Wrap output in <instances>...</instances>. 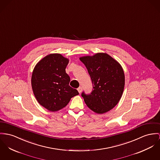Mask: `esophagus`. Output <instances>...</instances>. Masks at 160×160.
<instances>
[{
	"instance_id": "1",
	"label": "esophagus",
	"mask_w": 160,
	"mask_h": 160,
	"mask_svg": "<svg viewBox=\"0 0 160 160\" xmlns=\"http://www.w3.org/2000/svg\"><path fill=\"white\" fill-rule=\"evenodd\" d=\"M77 90H78V91L79 93H81V92L82 91V87H79V88L77 89Z\"/></svg>"
}]
</instances>
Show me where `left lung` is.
<instances>
[{
  "instance_id": "8db88e82",
  "label": "left lung",
  "mask_w": 160,
  "mask_h": 160,
  "mask_svg": "<svg viewBox=\"0 0 160 160\" xmlns=\"http://www.w3.org/2000/svg\"><path fill=\"white\" fill-rule=\"evenodd\" d=\"M79 59L85 65L94 86L89 95L84 92L82 94L87 107L98 114L112 110L123 94L125 75L122 66L103 52L83 56Z\"/></svg>"
}]
</instances>
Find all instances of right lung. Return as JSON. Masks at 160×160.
<instances>
[{"mask_svg":"<svg viewBox=\"0 0 160 160\" xmlns=\"http://www.w3.org/2000/svg\"><path fill=\"white\" fill-rule=\"evenodd\" d=\"M69 60L60 53H50L38 62L32 72L31 84L38 102L55 112L65 107L72 98L79 94L69 85L66 72Z\"/></svg>","mask_w":160,"mask_h":160,"instance_id":"1","label":"right lung"}]
</instances>
